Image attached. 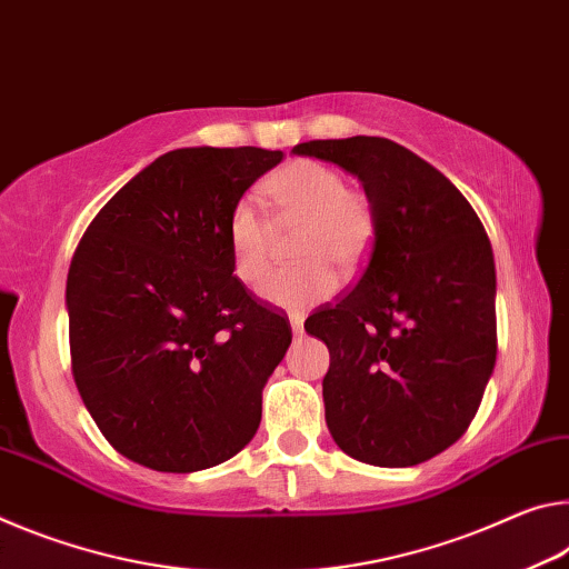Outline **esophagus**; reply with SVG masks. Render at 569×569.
<instances>
[{
  "label": "esophagus",
  "mask_w": 569,
  "mask_h": 569,
  "mask_svg": "<svg viewBox=\"0 0 569 569\" xmlns=\"http://www.w3.org/2000/svg\"><path fill=\"white\" fill-rule=\"evenodd\" d=\"M290 325H292V332L295 335H302L305 332V318H302V315H290Z\"/></svg>",
  "instance_id": "1"
}]
</instances>
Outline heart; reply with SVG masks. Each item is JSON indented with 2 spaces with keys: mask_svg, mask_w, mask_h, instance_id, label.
<instances>
[{
  "mask_svg": "<svg viewBox=\"0 0 569 569\" xmlns=\"http://www.w3.org/2000/svg\"><path fill=\"white\" fill-rule=\"evenodd\" d=\"M282 227L305 223L297 241L302 267L274 274L262 295L287 310L318 305L338 290L330 264L356 267L376 234V211L366 193L350 189L346 176L328 163L297 158L279 169L267 186ZM274 223L257 197L244 193L227 217L231 269L241 284L257 287L272 269Z\"/></svg>",
  "mask_w": 569,
  "mask_h": 569,
  "instance_id": "b5f03b06",
  "label": "heart"
}]
</instances>
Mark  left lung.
<instances>
[{"instance_id":"1","label":"left lung","mask_w":569,"mask_h":569,"mask_svg":"<svg viewBox=\"0 0 569 569\" xmlns=\"http://www.w3.org/2000/svg\"><path fill=\"white\" fill-rule=\"evenodd\" d=\"M362 181L376 234L358 284L310 315L325 340V418L372 467H416L467 433L497 362V274L483 223L413 151L378 136L292 148Z\"/></svg>"}]
</instances>
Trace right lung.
<instances>
[{
  "label": "right lung",
  "instance_id": "right-lung-1",
  "mask_svg": "<svg viewBox=\"0 0 569 569\" xmlns=\"http://www.w3.org/2000/svg\"><path fill=\"white\" fill-rule=\"evenodd\" d=\"M282 151L179 148L130 179L68 272L72 378L108 443L166 473L231 459L292 328L231 269L227 217Z\"/></svg>",
  "mask_w": 569,
  "mask_h": 569
}]
</instances>
